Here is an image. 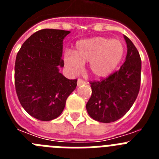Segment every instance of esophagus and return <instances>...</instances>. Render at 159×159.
I'll list each match as a JSON object with an SVG mask.
<instances>
[{"label":"esophagus","instance_id":"obj_1","mask_svg":"<svg viewBox=\"0 0 159 159\" xmlns=\"http://www.w3.org/2000/svg\"><path fill=\"white\" fill-rule=\"evenodd\" d=\"M86 84V82L84 80H81V79H78V80H77V86L80 87L81 86V85H84V84Z\"/></svg>","mask_w":159,"mask_h":159}]
</instances>
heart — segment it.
Returning <instances> with one entry per match:
<instances>
[{
	"label": "heart",
	"mask_w": 159,
	"mask_h": 159,
	"mask_svg": "<svg viewBox=\"0 0 159 159\" xmlns=\"http://www.w3.org/2000/svg\"><path fill=\"white\" fill-rule=\"evenodd\" d=\"M124 46L119 40L95 36L77 42L74 52L70 50L65 52L64 61L75 75L80 73L84 64L88 62L91 74L102 79L113 72L122 60Z\"/></svg>",
	"instance_id": "b5f03b06"
}]
</instances>
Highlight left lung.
Masks as SVG:
<instances>
[{
  "instance_id": "obj_1",
  "label": "left lung",
  "mask_w": 159,
  "mask_h": 159,
  "mask_svg": "<svg viewBox=\"0 0 159 159\" xmlns=\"http://www.w3.org/2000/svg\"><path fill=\"white\" fill-rule=\"evenodd\" d=\"M127 52L119 71L101 81L91 82L92 94L86 108L93 119L111 123L123 117L135 101L139 92L142 62L137 48L127 36Z\"/></svg>"
}]
</instances>
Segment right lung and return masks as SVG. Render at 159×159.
Here are the masks:
<instances>
[{
  "mask_svg": "<svg viewBox=\"0 0 159 159\" xmlns=\"http://www.w3.org/2000/svg\"><path fill=\"white\" fill-rule=\"evenodd\" d=\"M69 31L45 29L22 44L15 63V87L23 108L31 116L50 121L61 115L77 80L60 72L64 67L63 40Z\"/></svg>",
  "mask_w": 159,
  "mask_h": 159,
  "instance_id": "right-lung-1",
  "label": "right lung"
}]
</instances>
